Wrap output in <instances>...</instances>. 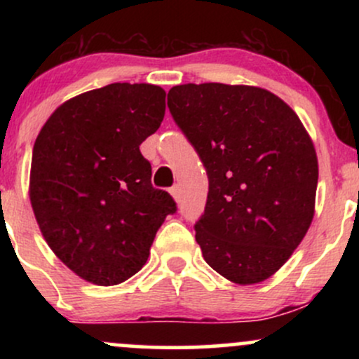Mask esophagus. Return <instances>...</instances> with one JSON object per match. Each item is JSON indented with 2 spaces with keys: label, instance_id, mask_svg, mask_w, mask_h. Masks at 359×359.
<instances>
[{
  "label": "esophagus",
  "instance_id": "1",
  "mask_svg": "<svg viewBox=\"0 0 359 359\" xmlns=\"http://www.w3.org/2000/svg\"><path fill=\"white\" fill-rule=\"evenodd\" d=\"M170 194H172V197H174L175 201H179V199H180V189H179V185H174V187L170 189Z\"/></svg>",
  "mask_w": 359,
  "mask_h": 359
}]
</instances>
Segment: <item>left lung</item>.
Here are the masks:
<instances>
[{
	"label": "left lung",
	"instance_id": "1",
	"mask_svg": "<svg viewBox=\"0 0 359 359\" xmlns=\"http://www.w3.org/2000/svg\"><path fill=\"white\" fill-rule=\"evenodd\" d=\"M167 100L208 172V203L196 222L204 259L238 285L270 278L314 219L312 138L285 101L255 86L182 84Z\"/></svg>",
	"mask_w": 359,
	"mask_h": 359
}]
</instances>
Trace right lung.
<instances>
[{"label": "right lung", "mask_w": 359, "mask_h": 359, "mask_svg": "<svg viewBox=\"0 0 359 359\" xmlns=\"http://www.w3.org/2000/svg\"><path fill=\"white\" fill-rule=\"evenodd\" d=\"M165 90L114 82L71 97L34 145L30 203L55 257L94 285H118L145 265L170 194L151 185L140 145L165 116Z\"/></svg>", "instance_id": "add662e5"}]
</instances>
